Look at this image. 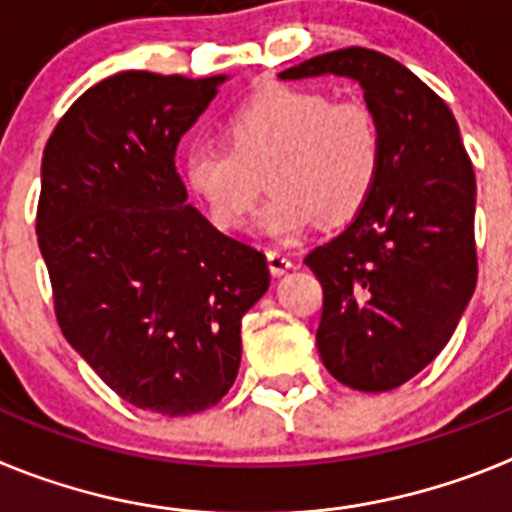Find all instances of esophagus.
<instances>
[{
    "instance_id": "1",
    "label": "esophagus",
    "mask_w": 512,
    "mask_h": 512,
    "mask_svg": "<svg viewBox=\"0 0 512 512\" xmlns=\"http://www.w3.org/2000/svg\"><path fill=\"white\" fill-rule=\"evenodd\" d=\"M266 261H269V271L274 277H282V274H287V271L292 269V261H289L287 253L277 251V248L266 251Z\"/></svg>"
}]
</instances>
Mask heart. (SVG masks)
I'll return each instance as SVG.
<instances>
[{
    "label": "heart",
    "instance_id": "1",
    "mask_svg": "<svg viewBox=\"0 0 512 512\" xmlns=\"http://www.w3.org/2000/svg\"><path fill=\"white\" fill-rule=\"evenodd\" d=\"M382 169L377 117L356 99L271 87L228 122V146L200 140L184 156V182L220 230L246 225L261 176L271 200L256 230L277 243L305 238L320 220L341 225L372 197Z\"/></svg>",
    "mask_w": 512,
    "mask_h": 512
}]
</instances>
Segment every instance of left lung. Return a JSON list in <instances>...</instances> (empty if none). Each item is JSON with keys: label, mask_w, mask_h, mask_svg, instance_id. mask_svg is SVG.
<instances>
[{"label": "left lung", "mask_w": 512, "mask_h": 512, "mask_svg": "<svg viewBox=\"0 0 512 512\" xmlns=\"http://www.w3.org/2000/svg\"><path fill=\"white\" fill-rule=\"evenodd\" d=\"M312 76L356 81L382 133L372 197L305 256L323 284L315 343L351 390H395L441 354L477 287L472 161L446 102L395 58L343 48L279 79Z\"/></svg>", "instance_id": "8db88e82"}]
</instances>
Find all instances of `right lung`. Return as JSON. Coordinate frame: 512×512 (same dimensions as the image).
<instances>
[{
	"mask_svg": "<svg viewBox=\"0 0 512 512\" xmlns=\"http://www.w3.org/2000/svg\"><path fill=\"white\" fill-rule=\"evenodd\" d=\"M225 74L120 71L61 117L40 166L38 246L66 341L135 408L192 415L228 395L266 256L187 202L176 146Z\"/></svg>",
	"mask_w": 512,
	"mask_h": 512,
	"instance_id": "1",
	"label": "right lung"
}]
</instances>
